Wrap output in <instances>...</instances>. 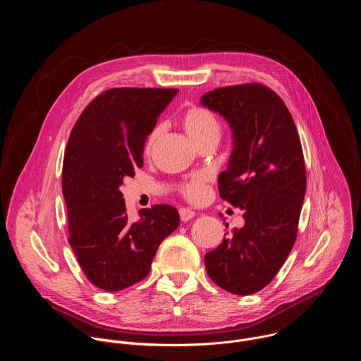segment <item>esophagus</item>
<instances>
[{"label": "esophagus", "instance_id": "obj_1", "mask_svg": "<svg viewBox=\"0 0 361 361\" xmlns=\"http://www.w3.org/2000/svg\"><path fill=\"white\" fill-rule=\"evenodd\" d=\"M178 213H180V219H181L183 221H188V220H191V219L195 216V213H194L192 210L185 209V207H181V209L178 210Z\"/></svg>", "mask_w": 361, "mask_h": 361}]
</instances>
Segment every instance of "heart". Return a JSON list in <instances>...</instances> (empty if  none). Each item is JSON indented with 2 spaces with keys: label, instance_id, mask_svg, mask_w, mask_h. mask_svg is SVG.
I'll return each mask as SVG.
<instances>
[{
  "label": "heart",
  "instance_id": "obj_1",
  "mask_svg": "<svg viewBox=\"0 0 361 361\" xmlns=\"http://www.w3.org/2000/svg\"><path fill=\"white\" fill-rule=\"evenodd\" d=\"M181 121H183L184 130L194 140L197 145L207 140H219L220 137V131H221L220 123L216 114L209 109L201 107V106H192L184 113ZM160 133H161L160 126L154 127L149 131L145 141L147 152L151 151L154 144H156L157 138L160 137ZM205 181H207V177L204 174H194L180 185V191L187 200L198 201L204 195Z\"/></svg>",
  "mask_w": 361,
  "mask_h": 361
}]
</instances>
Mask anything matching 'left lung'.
<instances>
[{
    "label": "left lung",
    "instance_id": "1",
    "mask_svg": "<svg viewBox=\"0 0 361 361\" xmlns=\"http://www.w3.org/2000/svg\"><path fill=\"white\" fill-rule=\"evenodd\" d=\"M201 104L231 127L234 145L219 191L245 221L204 255L205 270L221 288L248 295L276 277L294 245L305 195L302 148L284 101L260 82L216 88Z\"/></svg>",
    "mask_w": 361,
    "mask_h": 361
}]
</instances>
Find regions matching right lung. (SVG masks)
<instances>
[{
    "label": "right lung",
    "mask_w": 361,
    "mask_h": 361,
    "mask_svg": "<svg viewBox=\"0 0 361 361\" xmlns=\"http://www.w3.org/2000/svg\"><path fill=\"white\" fill-rule=\"evenodd\" d=\"M177 88H110L74 124L63 163L68 243L85 277L106 291L124 290L149 273L161 241L180 224L178 212L157 204L131 223L120 191L142 167L147 135Z\"/></svg>",
    "instance_id": "right-lung-1"
}]
</instances>
